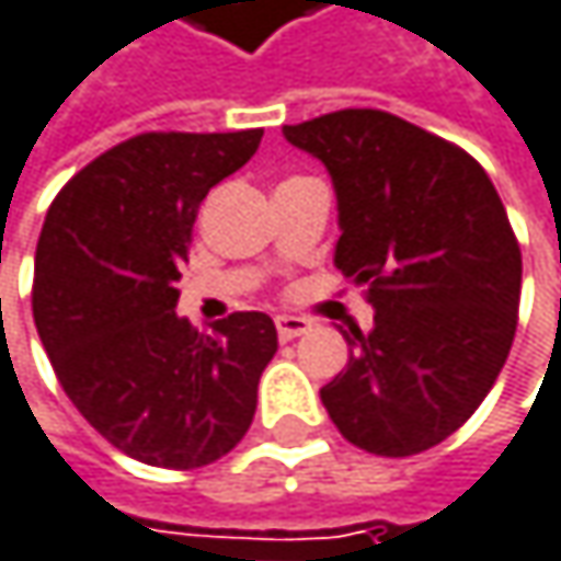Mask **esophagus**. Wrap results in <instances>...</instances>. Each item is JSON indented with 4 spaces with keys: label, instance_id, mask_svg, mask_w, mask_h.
Returning <instances> with one entry per match:
<instances>
[{
    "label": "esophagus",
    "instance_id": "1",
    "mask_svg": "<svg viewBox=\"0 0 561 561\" xmlns=\"http://www.w3.org/2000/svg\"><path fill=\"white\" fill-rule=\"evenodd\" d=\"M274 323H277V336H280L284 343H290V340L304 336V333L313 327L310 320H304V317H287V313H284V317H277Z\"/></svg>",
    "mask_w": 561,
    "mask_h": 561
}]
</instances>
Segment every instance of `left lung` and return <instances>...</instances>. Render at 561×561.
<instances>
[{
    "label": "left lung",
    "mask_w": 561,
    "mask_h": 561,
    "mask_svg": "<svg viewBox=\"0 0 561 561\" xmlns=\"http://www.w3.org/2000/svg\"><path fill=\"white\" fill-rule=\"evenodd\" d=\"M287 142L336 188V267L376 307L350 327L346 369L320 389L356 447L409 457L440 444L493 389L516 333L523 257L483 165L386 111H336Z\"/></svg>",
    "instance_id": "8db88e82"
}]
</instances>
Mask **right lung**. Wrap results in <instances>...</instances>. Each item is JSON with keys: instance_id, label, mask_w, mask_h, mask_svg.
Returning a JSON list of instances; mask_svg holds the SVG:
<instances>
[{"instance_id": "right-lung-1", "label": "right lung", "mask_w": 561, "mask_h": 561, "mask_svg": "<svg viewBox=\"0 0 561 561\" xmlns=\"http://www.w3.org/2000/svg\"><path fill=\"white\" fill-rule=\"evenodd\" d=\"M264 130L140 134L88 162L51 202L32 313L75 409L117 450L192 470L251 427L277 353L267 313L198 333L175 313L202 198L238 172Z\"/></svg>"}]
</instances>
